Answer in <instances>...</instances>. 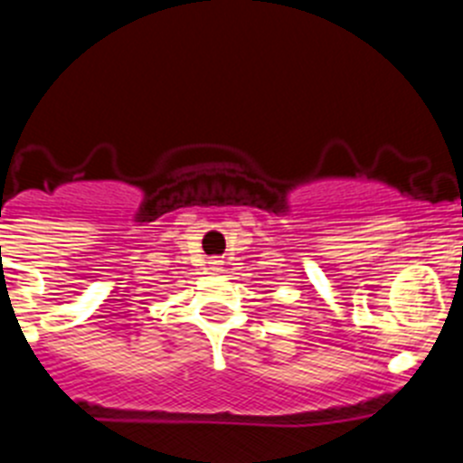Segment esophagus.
Here are the masks:
<instances>
[{
    "instance_id": "34e87169",
    "label": "esophagus",
    "mask_w": 463,
    "mask_h": 463,
    "mask_svg": "<svg viewBox=\"0 0 463 463\" xmlns=\"http://www.w3.org/2000/svg\"><path fill=\"white\" fill-rule=\"evenodd\" d=\"M208 264H211V271H220V264H222V261H218V260H213V261H208Z\"/></svg>"
}]
</instances>
